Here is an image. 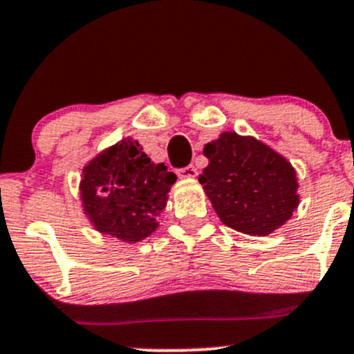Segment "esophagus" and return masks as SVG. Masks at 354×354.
Instances as JSON below:
<instances>
[{"label":"esophagus","instance_id":"34e87169","mask_svg":"<svg viewBox=\"0 0 354 354\" xmlns=\"http://www.w3.org/2000/svg\"><path fill=\"white\" fill-rule=\"evenodd\" d=\"M176 174L180 178H195L198 173L195 166H187V167H180V169H176Z\"/></svg>","mask_w":354,"mask_h":354}]
</instances>
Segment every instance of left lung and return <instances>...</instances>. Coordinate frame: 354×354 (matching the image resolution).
I'll list each match as a JSON object with an SVG mask.
<instances>
[{"label":"left lung","instance_id":"8db88e82","mask_svg":"<svg viewBox=\"0 0 354 354\" xmlns=\"http://www.w3.org/2000/svg\"><path fill=\"white\" fill-rule=\"evenodd\" d=\"M209 166L198 176L226 226L266 236L283 226L299 203L291 164L253 137L224 131L205 144Z\"/></svg>","mask_w":354,"mask_h":354}]
</instances>
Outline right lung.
<instances>
[{
  "mask_svg": "<svg viewBox=\"0 0 354 354\" xmlns=\"http://www.w3.org/2000/svg\"><path fill=\"white\" fill-rule=\"evenodd\" d=\"M176 174L154 164L131 138L106 149L84 167L80 197L97 231L135 243L157 230Z\"/></svg>",
  "mask_w": 354,
  "mask_h": 354,
  "instance_id": "obj_1",
  "label": "right lung"
}]
</instances>
